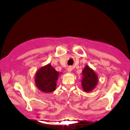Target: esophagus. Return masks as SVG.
<instances>
[{
	"mask_svg": "<svg viewBox=\"0 0 130 130\" xmlns=\"http://www.w3.org/2000/svg\"><path fill=\"white\" fill-rule=\"evenodd\" d=\"M72 70H73V67L71 66H69L68 68H67V71H68V72H71V71H72Z\"/></svg>",
	"mask_w": 130,
	"mask_h": 130,
	"instance_id": "esophagus-1",
	"label": "esophagus"
}]
</instances>
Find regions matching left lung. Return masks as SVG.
I'll list each match as a JSON object with an SVG mask.
<instances>
[{
  "label": "left lung",
  "instance_id": "obj_1",
  "mask_svg": "<svg viewBox=\"0 0 130 130\" xmlns=\"http://www.w3.org/2000/svg\"><path fill=\"white\" fill-rule=\"evenodd\" d=\"M83 78L82 79V85L83 89L86 92L92 90L98 83V77L93 70L89 68L88 65L85 67L83 71Z\"/></svg>",
  "mask_w": 130,
  "mask_h": 130
}]
</instances>
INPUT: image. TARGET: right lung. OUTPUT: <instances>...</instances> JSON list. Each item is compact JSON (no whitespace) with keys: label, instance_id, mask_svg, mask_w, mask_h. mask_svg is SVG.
Here are the masks:
<instances>
[{"label":"right lung","instance_id":"1","mask_svg":"<svg viewBox=\"0 0 130 130\" xmlns=\"http://www.w3.org/2000/svg\"><path fill=\"white\" fill-rule=\"evenodd\" d=\"M59 73L50 64L39 69L35 76V84L38 89L49 93L56 89V81Z\"/></svg>","mask_w":130,"mask_h":130}]
</instances>
